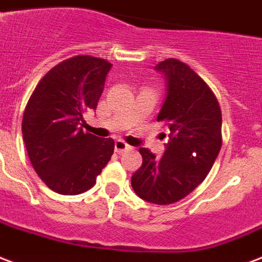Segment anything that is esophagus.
Masks as SVG:
<instances>
[{"mask_svg": "<svg viewBox=\"0 0 262 262\" xmlns=\"http://www.w3.org/2000/svg\"><path fill=\"white\" fill-rule=\"evenodd\" d=\"M129 147H131V146H129V145H127V143L124 142V141H121V139L116 141V143H115V149H116V152H117V153L125 152V150H128Z\"/></svg>", "mask_w": 262, "mask_h": 262, "instance_id": "34e87169", "label": "esophagus"}]
</instances>
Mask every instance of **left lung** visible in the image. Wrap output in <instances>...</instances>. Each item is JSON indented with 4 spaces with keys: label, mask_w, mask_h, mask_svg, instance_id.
Masks as SVG:
<instances>
[{
    "label": "left lung",
    "mask_w": 262,
    "mask_h": 262,
    "mask_svg": "<svg viewBox=\"0 0 262 262\" xmlns=\"http://www.w3.org/2000/svg\"><path fill=\"white\" fill-rule=\"evenodd\" d=\"M155 69L167 82L157 121L170 129L168 142L161 157L139 149L142 166L131 185L149 203L172 204L198 188L211 170L222 145L221 109L210 86L186 63L170 58Z\"/></svg>",
    "instance_id": "obj_1"
}]
</instances>
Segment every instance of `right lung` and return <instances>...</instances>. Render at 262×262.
I'll return each instance as SVG.
<instances>
[{"mask_svg": "<svg viewBox=\"0 0 262 262\" xmlns=\"http://www.w3.org/2000/svg\"><path fill=\"white\" fill-rule=\"evenodd\" d=\"M112 63L77 55L56 64L27 102L21 134L33 168L49 189L80 194L91 189L115 150L112 138L81 128L82 115L96 109Z\"/></svg>", "mask_w": 262, "mask_h": 262, "instance_id": "add662e5", "label": "right lung"}]
</instances>
